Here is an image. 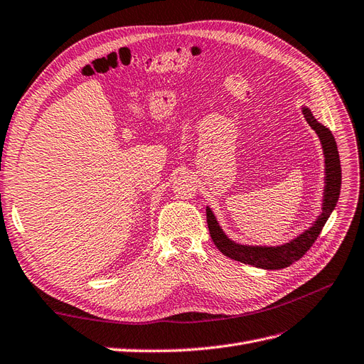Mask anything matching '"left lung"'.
Masks as SVG:
<instances>
[{
    "mask_svg": "<svg viewBox=\"0 0 364 364\" xmlns=\"http://www.w3.org/2000/svg\"><path fill=\"white\" fill-rule=\"evenodd\" d=\"M305 119L308 124L313 127V130L321 138L322 147H323V155H325V196H323V208L322 214L314 222V225L305 230L297 238L287 245H282L278 247H253V246H241L230 241L223 230L220 229L217 220L209 208H206V222L209 228V235H211L214 245L217 249L226 255L230 259H235L245 264H250V266L261 267L266 270H279L289 267L290 264L294 261L301 259L305 253L310 250V247L314 245L318 234L322 232V229L326 223V220L331 215L333 209L337 205L338 196H340V185H341V168H340V158H338V150L334 135L331 130L326 129L323 124L317 123V119L313 117V114L304 109Z\"/></svg>",
    "mask_w": 364,
    "mask_h": 364,
    "instance_id": "left-lung-1",
    "label": "left lung"
}]
</instances>
